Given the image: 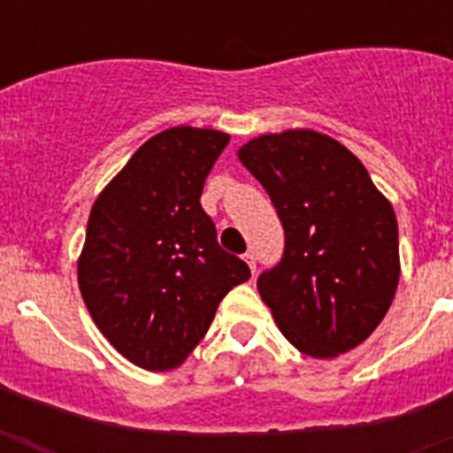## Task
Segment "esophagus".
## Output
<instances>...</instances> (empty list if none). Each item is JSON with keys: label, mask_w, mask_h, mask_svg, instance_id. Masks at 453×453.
<instances>
[{"label": "esophagus", "mask_w": 453, "mask_h": 453, "mask_svg": "<svg viewBox=\"0 0 453 453\" xmlns=\"http://www.w3.org/2000/svg\"><path fill=\"white\" fill-rule=\"evenodd\" d=\"M242 258H245V261H247V265H250V270L256 272V254H254V251H247V254L242 256Z\"/></svg>", "instance_id": "obj_1"}]
</instances>
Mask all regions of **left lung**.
Segmentation results:
<instances>
[{
  "instance_id": "1",
  "label": "left lung",
  "mask_w": 453,
  "mask_h": 453,
  "mask_svg": "<svg viewBox=\"0 0 453 453\" xmlns=\"http://www.w3.org/2000/svg\"><path fill=\"white\" fill-rule=\"evenodd\" d=\"M283 224V256L258 276L281 334L313 358L354 349L379 326L399 283L390 202L347 147L315 131L250 140L238 151Z\"/></svg>"
}]
</instances>
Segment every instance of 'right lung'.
<instances>
[{"label":"right lung","instance_id":"obj_1","mask_svg":"<svg viewBox=\"0 0 453 453\" xmlns=\"http://www.w3.org/2000/svg\"><path fill=\"white\" fill-rule=\"evenodd\" d=\"M229 145L213 129L174 127L140 147L88 218L79 288L124 358L163 372L206 335L224 295L251 276L224 251L202 208L208 172Z\"/></svg>","mask_w":453,"mask_h":453}]
</instances>
